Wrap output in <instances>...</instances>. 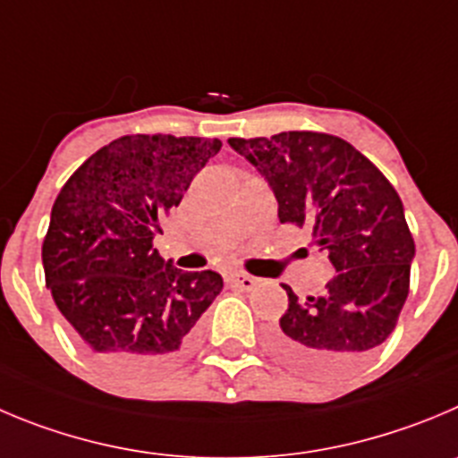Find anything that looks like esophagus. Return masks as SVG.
I'll return each instance as SVG.
<instances>
[{
  "label": "esophagus",
  "instance_id": "1",
  "mask_svg": "<svg viewBox=\"0 0 458 458\" xmlns=\"http://www.w3.org/2000/svg\"><path fill=\"white\" fill-rule=\"evenodd\" d=\"M230 282H233L237 289H242V292H253V289L258 287V277L249 276V273H233V276H230Z\"/></svg>",
  "mask_w": 458,
  "mask_h": 458
}]
</instances>
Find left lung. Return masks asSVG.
Masks as SVG:
<instances>
[{
  "label": "left lung",
  "mask_w": 458,
  "mask_h": 458,
  "mask_svg": "<svg viewBox=\"0 0 458 458\" xmlns=\"http://www.w3.org/2000/svg\"><path fill=\"white\" fill-rule=\"evenodd\" d=\"M228 144L258 166L282 224L311 228L336 271L326 293L305 302L284 284L289 310L273 330L277 354L314 375L352 369L395 330L409 296L416 246L395 187L364 153L327 132Z\"/></svg>",
  "instance_id": "left-lung-1"
}]
</instances>
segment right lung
<instances>
[{
    "mask_svg": "<svg viewBox=\"0 0 458 458\" xmlns=\"http://www.w3.org/2000/svg\"><path fill=\"white\" fill-rule=\"evenodd\" d=\"M219 148V140L123 135L55 196L42 242L47 287L108 373L144 377L176 364L224 289L219 273H185L153 249L160 219Z\"/></svg>",
    "mask_w": 458,
    "mask_h": 458,
    "instance_id": "right-lung-1",
    "label": "right lung"
}]
</instances>
